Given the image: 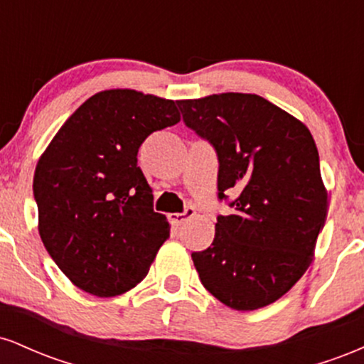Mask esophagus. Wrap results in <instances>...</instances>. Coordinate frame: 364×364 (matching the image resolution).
I'll return each mask as SVG.
<instances>
[{"label":"esophagus","mask_w":364,"mask_h":364,"mask_svg":"<svg viewBox=\"0 0 364 364\" xmlns=\"http://www.w3.org/2000/svg\"><path fill=\"white\" fill-rule=\"evenodd\" d=\"M195 215V208L193 207H186L185 212H178V214H171L169 215V220L173 223L174 225H181L185 224L188 219H191V217Z\"/></svg>","instance_id":"esophagus-1"}]
</instances>
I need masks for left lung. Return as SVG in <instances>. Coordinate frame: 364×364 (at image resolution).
I'll return each instance as SVG.
<instances>
[{
	"instance_id": "left-lung-1",
	"label": "left lung",
	"mask_w": 364,
	"mask_h": 364,
	"mask_svg": "<svg viewBox=\"0 0 364 364\" xmlns=\"http://www.w3.org/2000/svg\"><path fill=\"white\" fill-rule=\"evenodd\" d=\"M183 121L219 161L217 196H238L217 215L215 237L191 260L225 306L252 311L277 301L310 267L327 217V190L310 129L257 94L176 101Z\"/></svg>"
}]
</instances>
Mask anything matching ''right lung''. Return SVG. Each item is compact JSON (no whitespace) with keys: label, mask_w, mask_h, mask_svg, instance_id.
I'll return each instance as SVG.
<instances>
[{"label":"right lung","mask_w":364,"mask_h":364,"mask_svg":"<svg viewBox=\"0 0 364 364\" xmlns=\"http://www.w3.org/2000/svg\"><path fill=\"white\" fill-rule=\"evenodd\" d=\"M179 121L176 102L129 89L92 95L65 121L34 174L41 240L75 286L123 294L169 237L136 164L150 133Z\"/></svg>","instance_id":"right-lung-1"}]
</instances>
